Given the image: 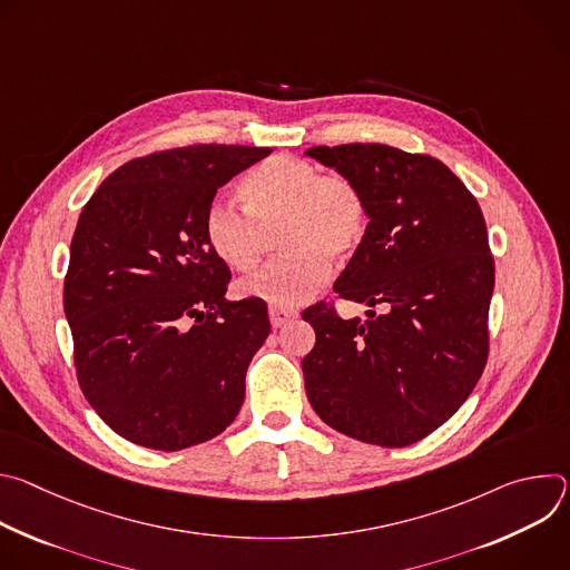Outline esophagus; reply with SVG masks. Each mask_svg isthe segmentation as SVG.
Listing matches in <instances>:
<instances>
[{
  "mask_svg": "<svg viewBox=\"0 0 570 570\" xmlns=\"http://www.w3.org/2000/svg\"><path fill=\"white\" fill-rule=\"evenodd\" d=\"M268 315H271L273 330H279V327H284L286 322H291L293 317H297V311H295V308H286V306H271V308H268Z\"/></svg>",
  "mask_w": 570,
  "mask_h": 570,
  "instance_id": "34e87169",
  "label": "esophagus"
}]
</instances>
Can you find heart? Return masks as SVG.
I'll return each mask as SVG.
<instances>
[{
  "label": "heart",
  "instance_id": "heart-1",
  "mask_svg": "<svg viewBox=\"0 0 570 570\" xmlns=\"http://www.w3.org/2000/svg\"><path fill=\"white\" fill-rule=\"evenodd\" d=\"M246 209L214 200L203 220L209 250L232 271L257 268L266 232L277 225L286 255L240 284V293L273 306H295L315 295L330 277V262L343 264L367 232V200L343 174H322L313 161L273 155L240 183Z\"/></svg>",
  "mask_w": 570,
  "mask_h": 570
}]
</instances>
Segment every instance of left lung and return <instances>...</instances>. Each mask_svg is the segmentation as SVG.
<instances>
[{"instance_id": "left-lung-1", "label": "left lung", "mask_w": 570, "mask_h": 570, "mask_svg": "<svg viewBox=\"0 0 570 570\" xmlns=\"http://www.w3.org/2000/svg\"><path fill=\"white\" fill-rule=\"evenodd\" d=\"M306 155L352 178L367 232L334 291L379 306L343 320L332 302L302 317L317 417L354 440L409 446L440 429L475 387L490 354L494 257L473 194L438 157L385 144L313 146Z\"/></svg>"}]
</instances>
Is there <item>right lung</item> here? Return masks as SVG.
<instances>
[{"label":"right lung","mask_w":570,"mask_h":570,"mask_svg":"<svg viewBox=\"0 0 570 570\" xmlns=\"http://www.w3.org/2000/svg\"><path fill=\"white\" fill-rule=\"evenodd\" d=\"M271 150L198 144L135 157L78 216L62 288L76 379L132 444L180 451L238 415L268 308L225 299L232 273L203 220L218 187Z\"/></svg>","instance_id":"right-lung-1"}]
</instances>
